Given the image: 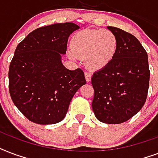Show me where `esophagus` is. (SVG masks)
<instances>
[{
  "label": "esophagus",
  "instance_id": "34e87169",
  "mask_svg": "<svg viewBox=\"0 0 158 158\" xmlns=\"http://www.w3.org/2000/svg\"><path fill=\"white\" fill-rule=\"evenodd\" d=\"M85 80H86V81H90V79H91V73H88V72H85Z\"/></svg>",
  "mask_w": 158,
  "mask_h": 158
}]
</instances>
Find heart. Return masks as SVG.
I'll return each mask as SVG.
<instances>
[{
  "mask_svg": "<svg viewBox=\"0 0 158 158\" xmlns=\"http://www.w3.org/2000/svg\"><path fill=\"white\" fill-rule=\"evenodd\" d=\"M70 56L85 59L88 68L100 70L114 58L118 50V39L107 29H84L72 38Z\"/></svg>",
  "mask_w": 158,
  "mask_h": 158,
  "instance_id": "heart-1",
  "label": "heart"
}]
</instances>
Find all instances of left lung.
I'll use <instances>...</instances> for the list:
<instances>
[{"label":"left lung","instance_id":"obj_1","mask_svg":"<svg viewBox=\"0 0 158 158\" xmlns=\"http://www.w3.org/2000/svg\"><path fill=\"white\" fill-rule=\"evenodd\" d=\"M118 39L113 61L91 77L92 110L102 123L117 124L129 120L143 106L149 87L148 53L134 35L107 26Z\"/></svg>","mask_w":158,"mask_h":158}]
</instances>
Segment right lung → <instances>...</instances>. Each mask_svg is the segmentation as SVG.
<instances>
[{
  "mask_svg": "<svg viewBox=\"0 0 158 158\" xmlns=\"http://www.w3.org/2000/svg\"><path fill=\"white\" fill-rule=\"evenodd\" d=\"M79 28L72 22L38 28L15 51L9 69L10 95L34 123L62 121L75 93L86 82L81 68L71 71L62 63L69 35Z\"/></svg>",
  "mask_w": 158,
  "mask_h": 158,
  "instance_id": "1",
  "label": "right lung"
}]
</instances>
